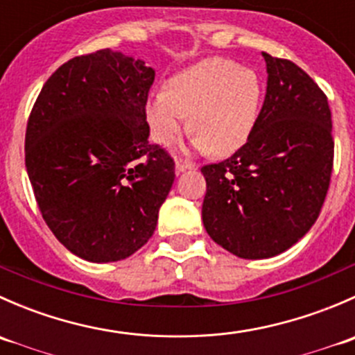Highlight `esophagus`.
<instances>
[{
  "mask_svg": "<svg viewBox=\"0 0 355 355\" xmlns=\"http://www.w3.org/2000/svg\"><path fill=\"white\" fill-rule=\"evenodd\" d=\"M196 168V163H192V161H187V159H177V163H175V171H177V175L184 173L185 170H194Z\"/></svg>",
  "mask_w": 355,
  "mask_h": 355,
  "instance_id": "34e87169",
  "label": "esophagus"
}]
</instances>
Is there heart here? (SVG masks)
<instances>
[{
  "label": "heart",
  "mask_w": 355,
  "mask_h": 355,
  "mask_svg": "<svg viewBox=\"0 0 355 355\" xmlns=\"http://www.w3.org/2000/svg\"><path fill=\"white\" fill-rule=\"evenodd\" d=\"M261 105L256 71L227 58H206L184 68L146 105L153 139L170 146L191 116L192 146L216 156L234 155L249 139Z\"/></svg>",
  "instance_id": "heart-1"
}]
</instances>
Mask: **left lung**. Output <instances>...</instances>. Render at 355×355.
<instances>
[{
  "instance_id": "left-lung-1",
  "label": "left lung",
  "mask_w": 355,
  "mask_h": 355,
  "mask_svg": "<svg viewBox=\"0 0 355 355\" xmlns=\"http://www.w3.org/2000/svg\"><path fill=\"white\" fill-rule=\"evenodd\" d=\"M263 58L266 96L249 139L234 156L200 170L204 228L242 259L278 256L311 230L333 168L327 96L295 63Z\"/></svg>"
}]
</instances>
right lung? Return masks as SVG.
I'll return each mask as SVG.
<instances>
[{
  "label": "right lung",
  "mask_w": 355,
  "mask_h": 355,
  "mask_svg": "<svg viewBox=\"0 0 355 355\" xmlns=\"http://www.w3.org/2000/svg\"><path fill=\"white\" fill-rule=\"evenodd\" d=\"M155 68L101 49L63 63L25 132V168L55 237L89 263L132 256L153 237L175 163L149 144Z\"/></svg>",
  "instance_id": "right-lung-1"
}]
</instances>
